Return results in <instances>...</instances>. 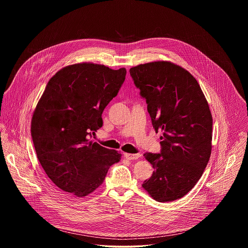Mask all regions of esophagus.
Returning a JSON list of instances; mask_svg holds the SVG:
<instances>
[{"label": "esophagus", "instance_id": "34e87169", "mask_svg": "<svg viewBox=\"0 0 248 248\" xmlns=\"http://www.w3.org/2000/svg\"><path fill=\"white\" fill-rule=\"evenodd\" d=\"M140 156H141V155L140 154H124V157H125L127 160H137V159H139Z\"/></svg>", "mask_w": 248, "mask_h": 248}]
</instances>
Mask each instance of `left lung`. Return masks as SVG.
I'll list each match as a JSON object with an SVG mask.
<instances>
[{
	"label": "left lung",
	"mask_w": 248,
	"mask_h": 248,
	"mask_svg": "<svg viewBox=\"0 0 248 248\" xmlns=\"http://www.w3.org/2000/svg\"><path fill=\"white\" fill-rule=\"evenodd\" d=\"M129 72L146 99L154 129L163 131L161 154H144L154 171L142 187L157 202L177 200L195 186L211 155L207 100L196 79L172 62L140 64Z\"/></svg>",
	"instance_id": "obj_1"
}]
</instances>
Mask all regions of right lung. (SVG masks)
Instances as JSON below:
<instances>
[{
    "mask_svg": "<svg viewBox=\"0 0 248 248\" xmlns=\"http://www.w3.org/2000/svg\"><path fill=\"white\" fill-rule=\"evenodd\" d=\"M126 70L78 63L58 71L48 82L31 119L37 158L59 189L84 197L104 181L122 154L90 138L102 124V112L118 94Z\"/></svg>",
    "mask_w": 248,
    "mask_h": 248,
    "instance_id": "right-lung-1",
    "label": "right lung"
}]
</instances>
